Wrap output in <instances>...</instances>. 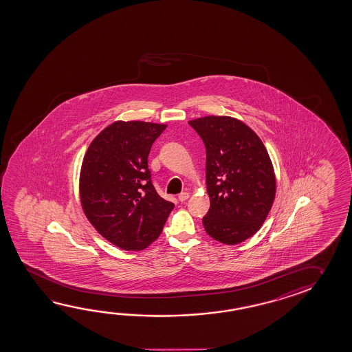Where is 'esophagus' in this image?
Segmentation results:
<instances>
[{"label": "esophagus", "instance_id": "1", "mask_svg": "<svg viewBox=\"0 0 352 352\" xmlns=\"http://www.w3.org/2000/svg\"><path fill=\"white\" fill-rule=\"evenodd\" d=\"M190 197V193L188 192H182V193H179V202H185L186 199Z\"/></svg>", "mask_w": 352, "mask_h": 352}]
</instances>
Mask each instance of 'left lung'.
<instances>
[{"label":"left lung","mask_w":352,"mask_h":352,"mask_svg":"<svg viewBox=\"0 0 352 352\" xmlns=\"http://www.w3.org/2000/svg\"><path fill=\"white\" fill-rule=\"evenodd\" d=\"M207 151L206 182L210 199L203 227L210 238L236 245L263 227L276 196L267 150L244 122L207 116L188 122Z\"/></svg>","instance_id":"obj_1"}]
</instances>
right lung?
Instances as JSON below:
<instances>
[{
  "label": "right lung",
  "mask_w": 352,
  "mask_h": 352,
  "mask_svg": "<svg viewBox=\"0 0 352 352\" xmlns=\"http://www.w3.org/2000/svg\"><path fill=\"white\" fill-rule=\"evenodd\" d=\"M166 124L117 120L89 144L80 171V201L96 230L122 250H144L159 238L175 204L150 179L148 156Z\"/></svg>",
  "instance_id": "right-lung-1"
}]
</instances>
